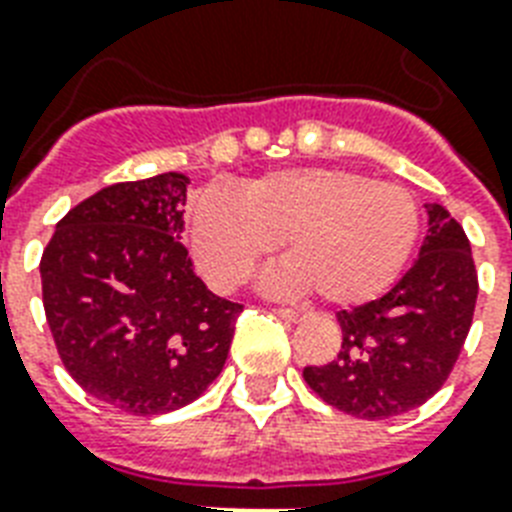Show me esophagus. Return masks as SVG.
Wrapping results in <instances>:
<instances>
[{
	"label": "esophagus",
	"mask_w": 512,
	"mask_h": 512,
	"mask_svg": "<svg viewBox=\"0 0 512 512\" xmlns=\"http://www.w3.org/2000/svg\"><path fill=\"white\" fill-rule=\"evenodd\" d=\"M276 313H279V316L284 321H300V319H303V313L292 311V308H279V311H276Z\"/></svg>",
	"instance_id": "obj_1"
}]
</instances>
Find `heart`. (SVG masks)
Instances as JSON below:
<instances>
[{
	"mask_svg": "<svg viewBox=\"0 0 512 512\" xmlns=\"http://www.w3.org/2000/svg\"><path fill=\"white\" fill-rule=\"evenodd\" d=\"M420 233L404 185L345 167H297L247 180L236 199L204 191L191 207V249L217 289H233L281 241L284 287L329 305L364 303L390 287Z\"/></svg>",
	"mask_w": 512,
	"mask_h": 512,
	"instance_id": "b5f03b06",
	"label": "heart"
}]
</instances>
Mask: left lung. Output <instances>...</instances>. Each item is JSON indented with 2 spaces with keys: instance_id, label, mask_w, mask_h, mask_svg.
Returning a JSON list of instances; mask_svg holds the SVG:
<instances>
[{
  "instance_id": "8db88e82",
  "label": "left lung",
  "mask_w": 512,
  "mask_h": 512,
  "mask_svg": "<svg viewBox=\"0 0 512 512\" xmlns=\"http://www.w3.org/2000/svg\"><path fill=\"white\" fill-rule=\"evenodd\" d=\"M420 257L390 292L340 311L342 345L329 364L305 366L319 398L361 420H388L425 404L452 374L473 324L478 273L462 225L428 204Z\"/></svg>"
}]
</instances>
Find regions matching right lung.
Returning <instances> with one entry per match:
<instances>
[{
  "mask_svg": "<svg viewBox=\"0 0 512 512\" xmlns=\"http://www.w3.org/2000/svg\"><path fill=\"white\" fill-rule=\"evenodd\" d=\"M188 177L114 183L44 247V316L66 372L127 414L175 412L223 372L244 311L212 295L180 241Z\"/></svg>",
  "mask_w": 512,
  "mask_h": 512,
  "instance_id": "1",
  "label": "right lung"
}]
</instances>
